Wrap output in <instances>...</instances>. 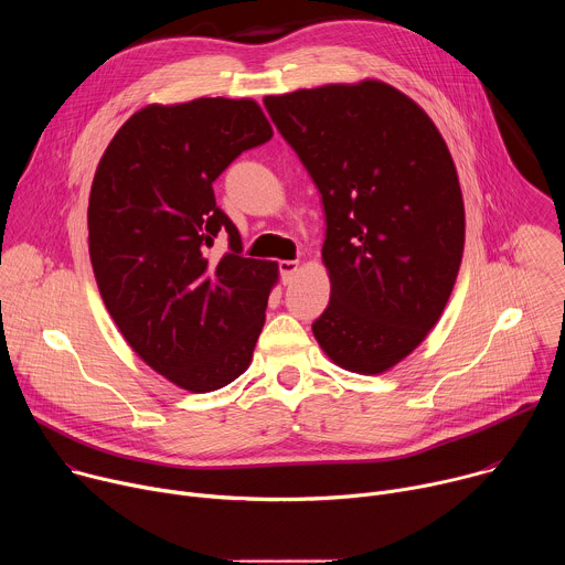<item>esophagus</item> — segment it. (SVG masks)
<instances>
[{
  "label": "esophagus",
  "mask_w": 565,
  "mask_h": 565,
  "mask_svg": "<svg viewBox=\"0 0 565 565\" xmlns=\"http://www.w3.org/2000/svg\"><path fill=\"white\" fill-rule=\"evenodd\" d=\"M297 270H299V262H290V259L279 262V273H281V281L284 284H290L295 279Z\"/></svg>",
  "instance_id": "obj_1"
}]
</instances>
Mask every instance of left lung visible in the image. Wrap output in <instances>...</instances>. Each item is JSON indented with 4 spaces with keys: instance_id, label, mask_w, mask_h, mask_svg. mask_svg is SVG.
<instances>
[{
    "instance_id": "obj_1",
    "label": "left lung",
    "mask_w": 565,
    "mask_h": 565,
    "mask_svg": "<svg viewBox=\"0 0 565 565\" xmlns=\"http://www.w3.org/2000/svg\"><path fill=\"white\" fill-rule=\"evenodd\" d=\"M264 105L327 212L331 301L312 335L340 369L384 373L425 342L458 277L465 205L449 147L416 100L373 77Z\"/></svg>"
}]
</instances>
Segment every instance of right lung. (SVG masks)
I'll return each instance as SVG.
<instances>
[{"instance_id":"add662e5","label":"right lung","mask_w":565,"mask_h":565,"mask_svg":"<svg viewBox=\"0 0 565 565\" xmlns=\"http://www.w3.org/2000/svg\"><path fill=\"white\" fill-rule=\"evenodd\" d=\"M273 127L253 98L147 105L111 138L89 194L100 297L134 353L172 384L207 393L253 362L277 262L241 257L212 183ZM218 231L231 253L209 248Z\"/></svg>"}]
</instances>
